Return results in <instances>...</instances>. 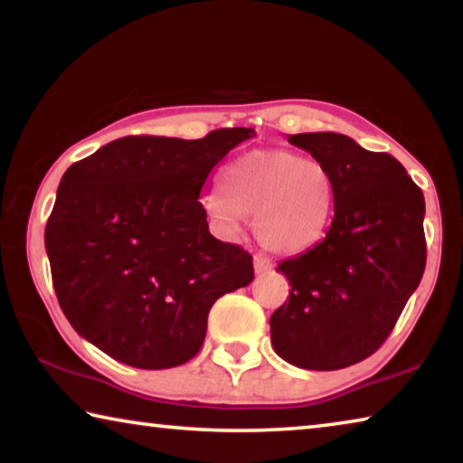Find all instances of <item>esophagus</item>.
Returning <instances> with one entry per match:
<instances>
[{
	"label": "esophagus",
	"mask_w": 463,
	"mask_h": 463,
	"mask_svg": "<svg viewBox=\"0 0 463 463\" xmlns=\"http://www.w3.org/2000/svg\"><path fill=\"white\" fill-rule=\"evenodd\" d=\"M253 268H255V273H268L271 269V261L265 255H255Z\"/></svg>",
	"instance_id": "esophagus-1"
}]
</instances>
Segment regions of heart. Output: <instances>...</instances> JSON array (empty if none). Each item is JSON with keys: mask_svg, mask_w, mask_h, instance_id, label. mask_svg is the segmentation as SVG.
Here are the masks:
<instances>
[{"mask_svg": "<svg viewBox=\"0 0 463 463\" xmlns=\"http://www.w3.org/2000/svg\"><path fill=\"white\" fill-rule=\"evenodd\" d=\"M221 194L206 200L214 222L234 231L239 216L253 221L257 241L284 255L317 247L336 208L331 169L286 148H257L234 159L222 171Z\"/></svg>", "mask_w": 463, "mask_h": 463, "instance_id": "heart-1", "label": "heart"}]
</instances>
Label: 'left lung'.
Segmentation results:
<instances>
[{"label": "left lung", "mask_w": 463, "mask_h": 463, "mask_svg": "<svg viewBox=\"0 0 463 463\" xmlns=\"http://www.w3.org/2000/svg\"><path fill=\"white\" fill-rule=\"evenodd\" d=\"M288 140L331 169L336 208L317 247L278 265L292 289L269 318L271 347L302 370H341L380 349L420 284L425 198L394 156L354 138L304 132Z\"/></svg>", "instance_id": "left-lung-1"}]
</instances>
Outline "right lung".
<instances>
[{
  "mask_svg": "<svg viewBox=\"0 0 463 463\" xmlns=\"http://www.w3.org/2000/svg\"><path fill=\"white\" fill-rule=\"evenodd\" d=\"M253 128L124 137L62 175L44 231L61 310L116 362L167 370L198 354L208 312L253 281V257L208 231L200 192Z\"/></svg>",
  "mask_w": 463,
  "mask_h": 463,
  "instance_id": "obj_1",
  "label": "right lung"
}]
</instances>
